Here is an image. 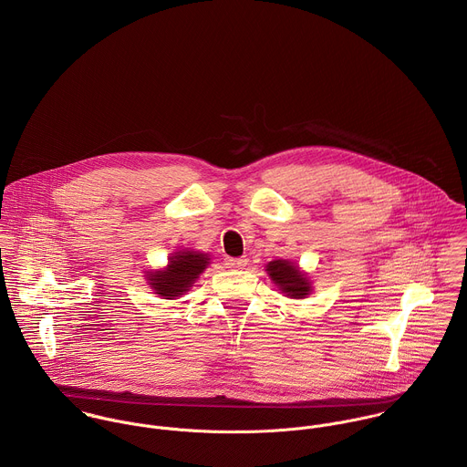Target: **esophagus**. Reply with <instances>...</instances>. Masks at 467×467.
<instances>
[{
	"instance_id": "obj_1",
	"label": "esophagus",
	"mask_w": 467,
	"mask_h": 467,
	"mask_svg": "<svg viewBox=\"0 0 467 467\" xmlns=\"http://www.w3.org/2000/svg\"><path fill=\"white\" fill-rule=\"evenodd\" d=\"M248 265V259L246 257H228L226 259V266L232 268V270H241Z\"/></svg>"
}]
</instances>
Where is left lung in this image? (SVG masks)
<instances>
[{
    "instance_id": "obj_1",
    "label": "left lung",
    "mask_w": 467,
    "mask_h": 467,
    "mask_svg": "<svg viewBox=\"0 0 467 467\" xmlns=\"http://www.w3.org/2000/svg\"><path fill=\"white\" fill-rule=\"evenodd\" d=\"M266 274L285 297L306 299L313 292L310 275L290 259L270 261L266 265Z\"/></svg>"
}]
</instances>
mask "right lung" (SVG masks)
<instances>
[{
  "label": "right lung",
  "instance_id": "right-lung-1",
  "mask_svg": "<svg viewBox=\"0 0 467 467\" xmlns=\"http://www.w3.org/2000/svg\"><path fill=\"white\" fill-rule=\"evenodd\" d=\"M210 254L193 252V250H179L170 254L168 265L159 270L147 272L145 279L149 288L161 299H177L186 296L199 275L208 268Z\"/></svg>",
  "mask_w": 467,
  "mask_h": 467
}]
</instances>
